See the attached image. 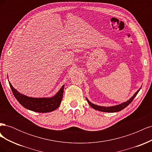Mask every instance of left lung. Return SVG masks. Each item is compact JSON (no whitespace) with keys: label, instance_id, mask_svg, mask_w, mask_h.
<instances>
[{"label":"left lung","instance_id":"obj_1","mask_svg":"<svg viewBox=\"0 0 152 152\" xmlns=\"http://www.w3.org/2000/svg\"><path fill=\"white\" fill-rule=\"evenodd\" d=\"M141 88V87L127 101V102H124L121 104H119L117 105L112 106V107H102V106H98V105H96V104L92 103L91 102H89V99L87 98H86V99L92 108H93L94 109H95L96 110H98V111L104 112H110V113L117 112H119V111H121V110L124 109L126 107H127V106L132 102V100L134 99V98L136 97V96L137 94V93H139V91H140Z\"/></svg>","mask_w":152,"mask_h":152}]
</instances>
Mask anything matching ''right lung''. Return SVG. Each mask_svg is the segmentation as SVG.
Instances as JSON below:
<instances>
[{
  "label": "right lung",
  "mask_w": 152,
  "mask_h": 152,
  "mask_svg": "<svg viewBox=\"0 0 152 152\" xmlns=\"http://www.w3.org/2000/svg\"><path fill=\"white\" fill-rule=\"evenodd\" d=\"M10 86L16 99L23 107L31 111L39 113H48L54 111L60 105L63 98L64 86L54 96L50 98H31L25 96L14 88L10 82Z\"/></svg>",
  "instance_id": "right-lung-1"
}]
</instances>
